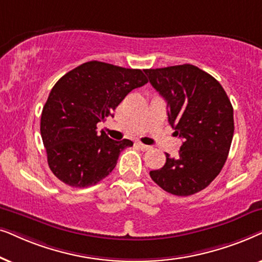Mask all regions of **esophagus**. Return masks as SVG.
Returning a JSON list of instances; mask_svg holds the SVG:
<instances>
[{
	"label": "esophagus",
	"mask_w": 262,
	"mask_h": 262,
	"mask_svg": "<svg viewBox=\"0 0 262 262\" xmlns=\"http://www.w3.org/2000/svg\"><path fill=\"white\" fill-rule=\"evenodd\" d=\"M137 146H138L139 148L141 149V151H148V149H151V148H152L151 146L145 145V144H141V142H137Z\"/></svg>",
	"instance_id": "esophagus-1"
}]
</instances>
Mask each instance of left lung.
I'll use <instances>...</instances> for the list:
<instances>
[{"mask_svg": "<svg viewBox=\"0 0 262 262\" xmlns=\"http://www.w3.org/2000/svg\"><path fill=\"white\" fill-rule=\"evenodd\" d=\"M148 81L166 100L169 123L183 139L179 156L166 153L163 167L149 176L167 193L188 196L219 175L233 137V109L213 76L193 64L145 69Z\"/></svg>", "mask_w": 262, "mask_h": 262, "instance_id": "1", "label": "left lung"}]
</instances>
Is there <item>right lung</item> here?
Returning <instances> with one entry per match:
<instances>
[{
  "instance_id": "add662e5",
  "label": "right lung",
  "mask_w": 262,
  "mask_h": 262,
  "mask_svg": "<svg viewBox=\"0 0 262 262\" xmlns=\"http://www.w3.org/2000/svg\"><path fill=\"white\" fill-rule=\"evenodd\" d=\"M147 81L141 69L90 61L55 83L41 111L40 135L49 167L58 180L85 188L113 171L120 153L133 142L113 140L98 133L97 124L114 117L124 97Z\"/></svg>"
}]
</instances>
